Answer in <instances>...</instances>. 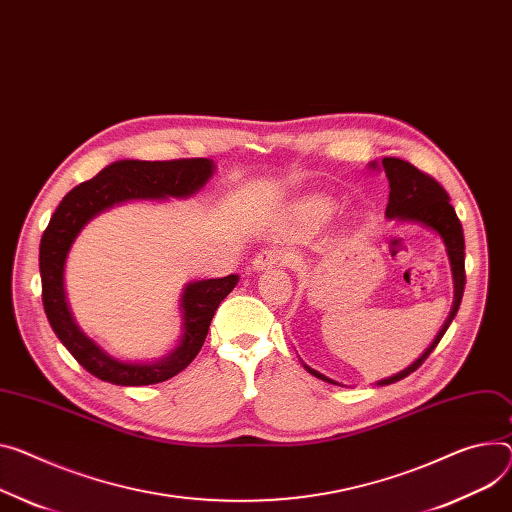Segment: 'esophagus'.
Listing matches in <instances>:
<instances>
[{
	"mask_svg": "<svg viewBox=\"0 0 512 512\" xmlns=\"http://www.w3.org/2000/svg\"><path fill=\"white\" fill-rule=\"evenodd\" d=\"M285 252L283 250H279V248H264V250H260L256 256H254V260H252V268L254 270H268V268H272V266H277V264H281L283 260H285Z\"/></svg>",
	"mask_w": 512,
	"mask_h": 512,
	"instance_id": "1",
	"label": "esophagus"
}]
</instances>
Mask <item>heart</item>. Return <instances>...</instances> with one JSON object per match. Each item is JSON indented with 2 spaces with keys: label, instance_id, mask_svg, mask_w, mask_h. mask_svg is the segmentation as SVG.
I'll return each mask as SVG.
<instances>
[{
  "label": "heart",
  "instance_id": "b5f03b06",
  "mask_svg": "<svg viewBox=\"0 0 512 512\" xmlns=\"http://www.w3.org/2000/svg\"><path fill=\"white\" fill-rule=\"evenodd\" d=\"M316 211H318L320 215H326V213H330V207H328L326 203H318V205H316Z\"/></svg>",
  "mask_w": 512,
  "mask_h": 512
}]
</instances>
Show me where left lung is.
<instances>
[{
  "label": "left lung",
  "instance_id": "left-lung-1",
  "mask_svg": "<svg viewBox=\"0 0 512 512\" xmlns=\"http://www.w3.org/2000/svg\"><path fill=\"white\" fill-rule=\"evenodd\" d=\"M381 164H383L385 176L389 180V203H387L385 215L389 219L416 221V223H422L430 229H435L443 238L445 246H447V254H449V260H451V270H453V281H455V301H453L451 313H449L445 326L441 328L439 336L435 338V342H432L426 348L424 355L414 365H410L406 371L377 381V385H389V383H396V381L408 377L410 373H414L428 359L430 352L437 348V344L441 342L449 324L453 322L455 313L461 305L463 289H465V240H463L461 221L455 215L453 205L449 203V194L435 178L428 176L426 172H422L418 168H414L410 162L398 160V157H383ZM305 369L311 375H316L318 379L334 383L332 379L324 377L318 371H313L309 367H305Z\"/></svg>",
  "mask_w": 512,
  "mask_h": 512
}]
</instances>
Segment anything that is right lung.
I'll return each instance as SVG.
<instances>
[{"instance_id": "add662e5", "label": "right lung", "mask_w": 512, "mask_h": 512, "mask_svg": "<svg viewBox=\"0 0 512 512\" xmlns=\"http://www.w3.org/2000/svg\"><path fill=\"white\" fill-rule=\"evenodd\" d=\"M213 174V162L205 157H180L166 162L121 160L104 168L92 180L69 190L53 213L41 240L43 305L49 324L71 357L94 377L114 385L162 383L184 371L205 344L211 320L219 303L238 285V277L207 279L190 283L182 295L184 336L172 355L153 365L116 361L84 336L75 326L63 291V266L71 242L80 229L100 211L131 199H164L188 196L199 190Z\"/></svg>"}]
</instances>
